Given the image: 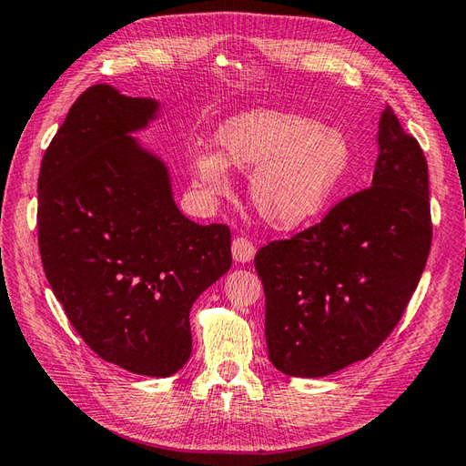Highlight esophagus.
<instances>
[{
  "label": "esophagus",
  "instance_id": "1",
  "mask_svg": "<svg viewBox=\"0 0 466 466\" xmlns=\"http://www.w3.org/2000/svg\"><path fill=\"white\" fill-rule=\"evenodd\" d=\"M254 254H256V248H254L252 240H248V238H244V236L234 238V240H232V256H234L236 262H242V264L250 262Z\"/></svg>",
  "mask_w": 466,
  "mask_h": 466
}]
</instances>
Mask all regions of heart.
Returning a JSON list of instances; mask_svg holds the SVG:
<instances>
[{
	"label": "heart",
	"mask_w": 466,
	"mask_h": 466,
	"mask_svg": "<svg viewBox=\"0 0 466 466\" xmlns=\"http://www.w3.org/2000/svg\"><path fill=\"white\" fill-rule=\"evenodd\" d=\"M218 155L192 158L194 184L212 197L230 190L228 167L255 175L250 202L264 224L294 230L326 210L351 168V145L339 128L276 109L242 113L216 135Z\"/></svg>",
	"instance_id": "heart-1"
}]
</instances>
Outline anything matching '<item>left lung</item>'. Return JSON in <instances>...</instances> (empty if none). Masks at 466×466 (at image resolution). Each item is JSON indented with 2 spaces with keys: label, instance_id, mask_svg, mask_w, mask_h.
Here are the masks:
<instances>
[{
  "label": "left lung",
  "instance_id": "8db88e82",
  "mask_svg": "<svg viewBox=\"0 0 466 466\" xmlns=\"http://www.w3.org/2000/svg\"><path fill=\"white\" fill-rule=\"evenodd\" d=\"M377 143L370 188L256 254L268 357L286 375L323 377L370 357L425 269L432 238L425 155L389 105Z\"/></svg>",
  "mask_w": 466,
  "mask_h": 466
}]
</instances>
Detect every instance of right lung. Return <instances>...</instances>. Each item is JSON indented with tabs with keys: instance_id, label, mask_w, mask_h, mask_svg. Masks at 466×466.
<instances>
[{
	"instance_id": "add662e5",
	"label": "right lung",
	"mask_w": 466,
	"mask_h": 466,
	"mask_svg": "<svg viewBox=\"0 0 466 466\" xmlns=\"http://www.w3.org/2000/svg\"><path fill=\"white\" fill-rule=\"evenodd\" d=\"M158 101L93 85L41 160L43 269L83 341L123 370L168 377L192 351L194 301L232 266L230 230L200 226L172 198L165 162L133 133Z\"/></svg>"
}]
</instances>
